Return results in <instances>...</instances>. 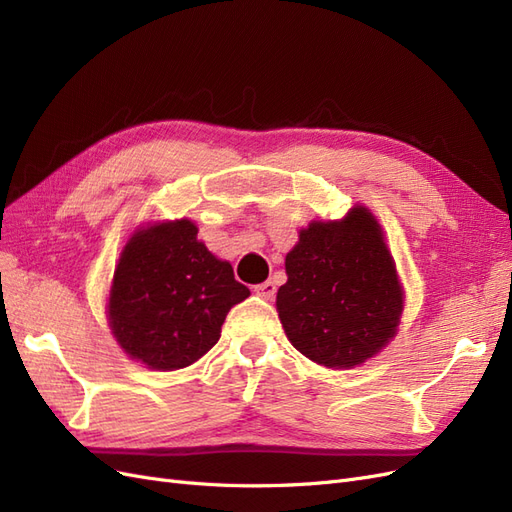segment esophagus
<instances>
[{
  "label": "esophagus",
  "mask_w": 512,
  "mask_h": 512,
  "mask_svg": "<svg viewBox=\"0 0 512 512\" xmlns=\"http://www.w3.org/2000/svg\"><path fill=\"white\" fill-rule=\"evenodd\" d=\"M275 284L271 282V280H267V282H262V284H258V286H254V292L258 294V297H262V299H267V301H271L273 297H275Z\"/></svg>",
  "instance_id": "obj_1"
}]
</instances>
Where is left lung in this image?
<instances>
[{"mask_svg":"<svg viewBox=\"0 0 512 512\" xmlns=\"http://www.w3.org/2000/svg\"><path fill=\"white\" fill-rule=\"evenodd\" d=\"M277 316L290 344L329 369L359 367L397 335L406 292L376 215L312 220L286 254Z\"/></svg>","mask_w":512,"mask_h":512,"instance_id":"obj_1","label":"left lung"}]
</instances>
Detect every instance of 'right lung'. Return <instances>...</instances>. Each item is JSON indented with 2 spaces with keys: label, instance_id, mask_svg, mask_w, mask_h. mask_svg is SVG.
<instances>
[{
  "label": "right lung",
  "instance_id": "right-lung-1",
  "mask_svg": "<svg viewBox=\"0 0 512 512\" xmlns=\"http://www.w3.org/2000/svg\"><path fill=\"white\" fill-rule=\"evenodd\" d=\"M250 297L192 220L138 226L117 258L106 301L115 342L153 371L196 363L218 344L230 307Z\"/></svg>",
  "mask_w": 512,
  "mask_h": 512
}]
</instances>
